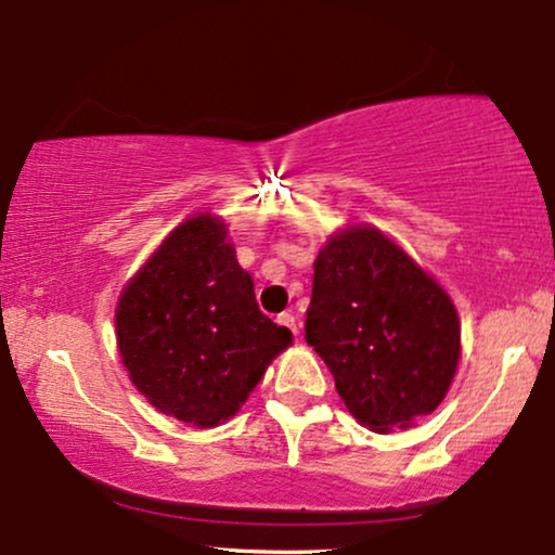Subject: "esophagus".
<instances>
[{
  "label": "esophagus",
  "mask_w": 555,
  "mask_h": 555,
  "mask_svg": "<svg viewBox=\"0 0 555 555\" xmlns=\"http://www.w3.org/2000/svg\"><path fill=\"white\" fill-rule=\"evenodd\" d=\"M278 324H283V327H288L293 335H298V319L291 314V311H283V314L278 317Z\"/></svg>",
  "instance_id": "34e87169"
}]
</instances>
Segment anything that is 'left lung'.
<instances>
[{"mask_svg":"<svg viewBox=\"0 0 555 555\" xmlns=\"http://www.w3.org/2000/svg\"><path fill=\"white\" fill-rule=\"evenodd\" d=\"M306 343L350 415L376 434L441 405L460 363L449 293L374 225L337 228L314 259Z\"/></svg>","mask_w":555,"mask_h":555,"instance_id":"8db88e82","label":"left lung"}]
</instances>
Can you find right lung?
Instances as JSON below:
<instances>
[{"mask_svg": "<svg viewBox=\"0 0 555 555\" xmlns=\"http://www.w3.org/2000/svg\"><path fill=\"white\" fill-rule=\"evenodd\" d=\"M116 345L140 395L186 426L238 413L267 366L293 345L259 311L220 215L194 212L129 278L116 301Z\"/></svg>", "mask_w": 555, "mask_h": 555, "instance_id": "obj_1", "label": "right lung"}]
</instances>
